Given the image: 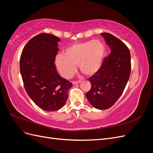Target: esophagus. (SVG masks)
Masks as SVG:
<instances>
[{"label": "esophagus", "instance_id": "obj_1", "mask_svg": "<svg viewBox=\"0 0 153 153\" xmlns=\"http://www.w3.org/2000/svg\"><path fill=\"white\" fill-rule=\"evenodd\" d=\"M80 82H81V81H73L72 82V84H73V85H76L78 84H80Z\"/></svg>", "mask_w": 153, "mask_h": 153}]
</instances>
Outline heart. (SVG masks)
<instances>
[{
  "label": "heart",
  "instance_id": "heart-1",
  "mask_svg": "<svg viewBox=\"0 0 153 153\" xmlns=\"http://www.w3.org/2000/svg\"><path fill=\"white\" fill-rule=\"evenodd\" d=\"M105 55V47L101 41L89 40L69 46L63 54L57 55L55 63L62 76L67 79L75 73L76 65L85 75L92 76L102 66Z\"/></svg>",
  "mask_w": 153,
  "mask_h": 153
}]
</instances>
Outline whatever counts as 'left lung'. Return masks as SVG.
<instances>
[{
	"instance_id": "obj_1",
	"label": "left lung",
	"mask_w": 153,
	"mask_h": 153,
	"mask_svg": "<svg viewBox=\"0 0 153 153\" xmlns=\"http://www.w3.org/2000/svg\"><path fill=\"white\" fill-rule=\"evenodd\" d=\"M101 35L111 52L100 70L89 78L91 88L85 96L95 108L105 110L123 94L130 76L131 55L126 45L116 37L106 32Z\"/></svg>"
}]
</instances>
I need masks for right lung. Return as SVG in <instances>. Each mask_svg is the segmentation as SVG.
I'll use <instances>...</instances> for the list:
<instances>
[{
  "label": "right lung",
  "instance_id": "obj_1",
  "mask_svg": "<svg viewBox=\"0 0 153 153\" xmlns=\"http://www.w3.org/2000/svg\"><path fill=\"white\" fill-rule=\"evenodd\" d=\"M60 41L50 34L37 35L25 46L20 60L27 94L38 107L47 112L63 107L72 87V83L60 76L55 64Z\"/></svg>",
  "mask_w": 153,
  "mask_h": 153
}]
</instances>
